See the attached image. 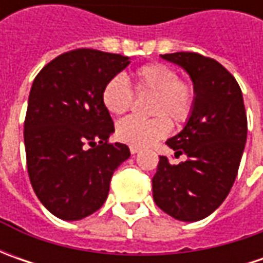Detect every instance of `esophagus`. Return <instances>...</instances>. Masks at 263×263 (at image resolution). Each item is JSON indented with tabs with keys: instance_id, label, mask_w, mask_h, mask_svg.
<instances>
[{
	"instance_id": "34e87169",
	"label": "esophagus",
	"mask_w": 263,
	"mask_h": 263,
	"mask_svg": "<svg viewBox=\"0 0 263 263\" xmlns=\"http://www.w3.org/2000/svg\"><path fill=\"white\" fill-rule=\"evenodd\" d=\"M140 151V147H136V146H130V152H132V155H136L137 152Z\"/></svg>"
}]
</instances>
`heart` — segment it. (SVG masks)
Wrapping results in <instances>:
<instances>
[{
    "label": "heart",
    "instance_id": "obj_1",
    "mask_svg": "<svg viewBox=\"0 0 263 263\" xmlns=\"http://www.w3.org/2000/svg\"><path fill=\"white\" fill-rule=\"evenodd\" d=\"M135 83L139 92H155L152 112L155 118L143 120L127 117L117 123L116 136L130 146H151L157 140L167 137L171 132L170 116L176 123H184L192 114L195 90L187 82L178 79L173 67L162 63H149L137 68ZM102 105L112 116H121L132 106L133 90L128 80L121 74L111 77L102 89Z\"/></svg>",
    "mask_w": 263,
    "mask_h": 263
}]
</instances>
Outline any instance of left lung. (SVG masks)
Instances as JSON below:
<instances>
[{"mask_svg":"<svg viewBox=\"0 0 263 263\" xmlns=\"http://www.w3.org/2000/svg\"><path fill=\"white\" fill-rule=\"evenodd\" d=\"M161 58L190 76L195 104L183 130L165 142L187 161L171 165L159 157L154 200L170 217L195 222L219 208L234 184L248 137L246 109L236 79L218 61L195 52Z\"/></svg>","mask_w":263,"mask_h":263,"instance_id":"8db88e82","label":"left lung"}]
</instances>
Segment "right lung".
Wrapping results in <instances>:
<instances>
[{
	"mask_svg": "<svg viewBox=\"0 0 263 263\" xmlns=\"http://www.w3.org/2000/svg\"><path fill=\"white\" fill-rule=\"evenodd\" d=\"M130 64L128 57L74 49L35 77L25 120L32 187L57 218L77 221L104 205L111 177L130 157L124 143H108L114 123L102 89Z\"/></svg>",
	"mask_w": 263,
	"mask_h": 263,
	"instance_id": "1",
	"label": "right lung"
}]
</instances>
